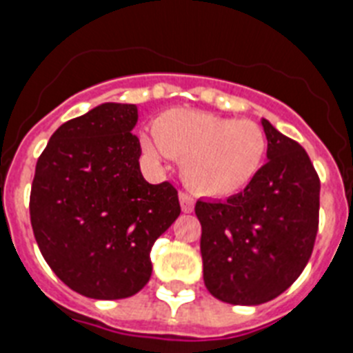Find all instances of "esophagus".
<instances>
[{"label": "esophagus", "mask_w": 353, "mask_h": 353, "mask_svg": "<svg viewBox=\"0 0 353 353\" xmlns=\"http://www.w3.org/2000/svg\"><path fill=\"white\" fill-rule=\"evenodd\" d=\"M179 202H181V210L185 211V213H192L195 206V199L192 197L190 194L186 192H181L179 194Z\"/></svg>", "instance_id": "1"}]
</instances>
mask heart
Segmentation results:
<instances>
[{"label": "heart", "mask_w": 353, "mask_h": 353, "mask_svg": "<svg viewBox=\"0 0 353 353\" xmlns=\"http://www.w3.org/2000/svg\"><path fill=\"white\" fill-rule=\"evenodd\" d=\"M154 140H143L151 158L170 156L183 176L204 195L234 194L259 172L268 140L254 121H236L195 110H170L152 125Z\"/></svg>", "instance_id": "heart-1"}]
</instances>
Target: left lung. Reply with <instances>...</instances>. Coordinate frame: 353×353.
<instances>
[{"mask_svg": "<svg viewBox=\"0 0 353 353\" xmlns=\"http://www.w3.org/2000/svg\"><path fill=\"white\" fill-rule=\"evenodd\" d=\"M268 161L228 201H197L204 284L234 305H257L295 283L320 222V177L304 147L263 121Z\"/></svg>", "mask_w": 353, "mask_h": 353, "instance_id": "8db88e82", "label": "left lung"}]
</instances>
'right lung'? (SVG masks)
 <instances>
[{
    "label": "right lung",
    "mask_w": 353,
    "mask_h": 353,
    "mask_svg": "<svg viewBox=\"0 0 353 353\" xmlns=\"http://www.w3.org/2000/svg\"><path fill=\"white\" fill-rule=\"evenodd\" d=\"M134 104L104 103L70 119L39 156L30 194L37 245L63 284L117 300L151 279V249L181 206L172 183L149 185Z\"/></svg>",
    "instance_id": "add662e5"
}]
</instances>
